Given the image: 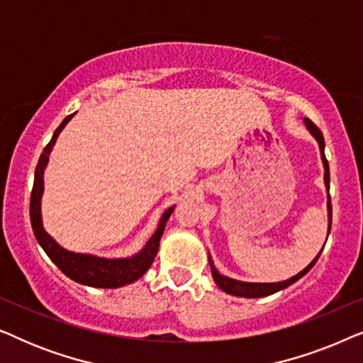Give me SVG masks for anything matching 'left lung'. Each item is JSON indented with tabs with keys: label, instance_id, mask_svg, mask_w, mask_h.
I'll return each mask as SVG.
<instances>
[{
	"label": "left lung",
	"instance_id": "left-lung-1",
	"mask_svg": "<svg viewBox=\"0 0 363 363\" xmlns=\"http://www.w3.org/2000/svg\"><path fill=\"white\" fill-rule=\"evenodd\" d=\"M307 128H309L312 135L317 138V142H319V147H320V155H322V162H324V182L327 188H329V182H330V175H329V162H327L325 158V153H324V147H325V142H324V135H322L320 128L315 125L314 122L311 121V118H304ZM327 206H329V233H330V225H332V205H330V196H329V203H327ZM320 256V255H319ZM319 256L315 257L314 261L311 262L309 266L306 267L304 271H301L299 274H296L294 277H291V279L287 281H282V282H266V284H262V282H241V281H236V279H230V277L226 276H221L220 272L215 269V266H213L211 262V257H210V266H211V274L215 277V282L218 286H220V289H223L228 294H233V296H240V297H264V296H271L274 294V292L281 291V289H286L287 286L294 284L297 279H301L302 276L307 274V272L311 271V267L315 264V261L319 259Z\"/></svg>",
	"mask_w": 363,
	"mask_h": 363
}]
</instances>
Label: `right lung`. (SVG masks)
<instances>
[{
  "label": "right lung",
  "mask_w": 363,
  "mask_h": 363,
  "mask_svg": "<svg viewBox=\"0 0 363 363\" xmlns=\"http://www.w3.org/2000/svg\"><path fill=\"white\" fill-rule=\"evenodd\" d=\"M71 116L64 118L61 125L56 128L51 142L44 147V150L39 157L36 172H34V185L31 191V203H29V216H31V225L34 236L46 255L51 257V261L61 269L67 277H71L72 281L79 282V284H86L92 287H107V289H113V287H121L130 282L137 281L138 277H142L148 271V267L152 266L153 259H155L157 251H158V242L165 230V223L170 218L173 208L170 206L163 213L160 223H158L157 231L153 233L150 240H148L147 246L128 259H104V257H96L89 255H77V252H71L62 250L51 236L44 231L43 223H41V193H43V172L46 167L49 153H51L54 143L59 132L62 130L64 125L71 121Z\"/></svg>",
  "instance_id": "right-lung-1"
}]
</instances>
